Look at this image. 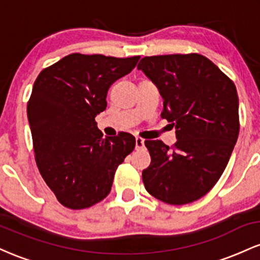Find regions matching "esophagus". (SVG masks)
<instances>
[{"label": "esophagus", "instance_id": "1", "mask_svg": "<svg viewBox=\"0 0 260 260\" xmlns=\"http://www.w3.org/2000/svg\"><path fill=\"white\" fill-rule=\"evenodd\" d=\"M144 148V139L140 138V137H137L136 138V149H142Z\"/></svg>", "mask_w": 260, "mask_h": 260}]
</instances>
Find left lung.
Wrapping results in <instances>:
<instances>
[{"mask_svg": "<svg viewBox=\"0 0 260 260\" xmlns=\"http://www.w3.org/2000/svg\"><path fill=\"white\" fill-rule=\"evenodd\" d=\"M138 70L159 89L161 117L171 122L177 142L145 140L151 156L143 170L145 189L172 205L198 201L228 165L240 132L236 86L199 53L150 56Z\"/></svg>", "mask_w": 260, "mask_h": 260, "instance_id": "obj_1", "label": "left lung"}]
</instances>
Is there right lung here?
Listing matches in <instances>:
<instances>
[{"label": "right lung", "instance_id": "1", "mask_svg": "<svg viewBox=\"0 0 260 260\" xmlns=\"http://www.w3.org/2000/svg\"><path fill=\"white\" fill-rule=\"evenodd\" d=\"M139 58L71 53L35 80L26 106L35 160L64 207L85 209L106 198L117 166L136 147L126 132L104 138L95 117L106 109L112 83Z\"/></svg>", "mask_w": 260, "mask_h": 260}]
</instances>
